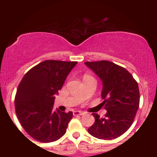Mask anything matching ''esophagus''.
Returning a JSON list of instances; mask_svg holds the SVG:
<instances>
[{
	"instance_id": "esophagus-1",
	"label": "esophagus",
	"mask_w": 157,
	"mask_h": 157,
	"mask_svg": "<svg viewBox=\"0 0 157 157\" xmlns=\"http://www.w3.org/2000/svg\"><path fill=\"white\" fill-rule=\"evenodd\" d=\"M73 114H74V115H84V112H81V111H74V112H73Z\"/></svg>"
}]
</instances>
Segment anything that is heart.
Returning <instances> with one entry per match:
<instances>
[{
  "label": "heart",
  "mask_w": 157,
  "mask_h": 157,
  "mask_svg": "<svg viewBox=\"0 0 157 157\" xmlns=\"http://www.w3.org/2000/svg\"><path fill=\"white\" fill-rule=\"evenodd\" d=\"M91 78H93V77H91L90 75H88V74H85L83 77V80H86V79H91Z\"/></svg>",
  "instance_id": "1"
}]
</instances>
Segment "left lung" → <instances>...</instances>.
Returning <instances> with one entry per match:
<instances>
[{
	"label": "left lung",
	"instance_id": "8db88e82",
	"mask_svg": "<svg viewBox=\"0 0 157 157\" xmlns=\"http://www.w3.org/2000/svg\"><path fill=\"white\" fill-rule=\"evenodd\" d=\"M102 83V104L107 110L104 118L93 113L95 122L88 128L93 137L115 139L129 129L140 103L138 84L124 67L108 61L85 62Z\"/></svg>",
	"mask_w": 157,
	"mask_h": 157
}]
</instances>
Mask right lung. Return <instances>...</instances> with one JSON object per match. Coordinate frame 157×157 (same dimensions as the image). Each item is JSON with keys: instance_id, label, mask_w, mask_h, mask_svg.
<instances>
[{"instance_id": "1", "label": "right lung", "mask_w": 157, "mask_h": 157, "mask_svg": "<svg viewBox=\"0 0 157 157\" xmlns=\"http://www.w3.org/2000/svg\"><path fill=\"white\" fill-rule=\"evenodd\" d=\"M77 63L46 60L30 69L20 81L14 100L16 114L35 140L48 143L65 134L73 112L54 111V101Z\"/></svg>"}]
</instances>
